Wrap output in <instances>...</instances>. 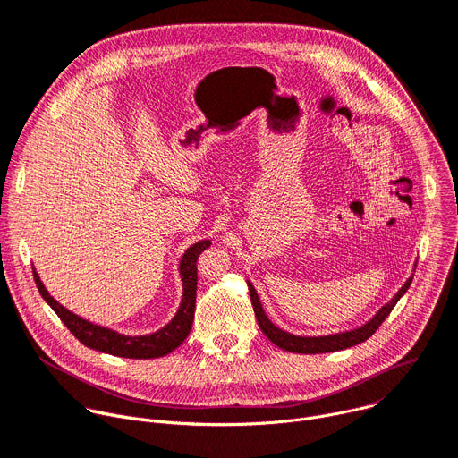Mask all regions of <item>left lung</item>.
I'll return each mask as SVG.
<instances>
[{
  "label": "left lung",
  "mask_w": 458,
  "mask_h": 458,
  "mask_svg": "<svg viewBox=\"0 0 458 458\" xmlns=\"http://www.w3.org/2000/svg\"><path fill=\"white\" fill-rule=\"evenodd\" d=\"M411 280L410 278L408 282H405L402 285V289L394 294V298L387 303V306H384L373 320H369L366 326L354 329V331H347V333H338V335H329V336H294V335H289L282 329H278L275 324H271V320L266 317L264 310H262V303L259 300V294L255 291V287H252L249 284V294H250V301H252V310H255V317H257V322L262 329V333L278 347L285 349V351H291V352H301V354H315V352H331V351H340V349H347V347H352L357 345L360 342H366L380 326L382 322L389 317V313L393 311V308L396 306V301L400 300V296L410 289L411 285Z\"/></svg>",
  "instance_id": "obj_1"
}]
</instances>
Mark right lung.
<instances>
[{
	"instance_id": "1",
	"label": "right lung",
	"mask_w": 458,
	"mask_h": 458,
	"mask_svg": "<svg viewBox=\"0 0 458 458\" xmlns=\"http://www.w3.org/2000/svg\"><path fill=\"white\" fill-rule=\"evenodd\" d=\"M211 245L209 240H201L189 247L185 250V255L180 262V273H182V282H183V298L180 303V310L176 317L160 331L145 335V336H125L118 335L116 331H111L107 327H99L96 324H90L78 315L71 313L64 306L47 293L43 287L39 276L34 275L36 287L43 300L48 303L53 311L60 317V320L67 326V329L87 347L101 351V352H109L114 354V357H123V359H158L165 357L173 349H176L189 335L192 320H194V303H196V282H198V273H196V260L199 257L201 250H206Z\"/></svg>"
}]
</instances>
